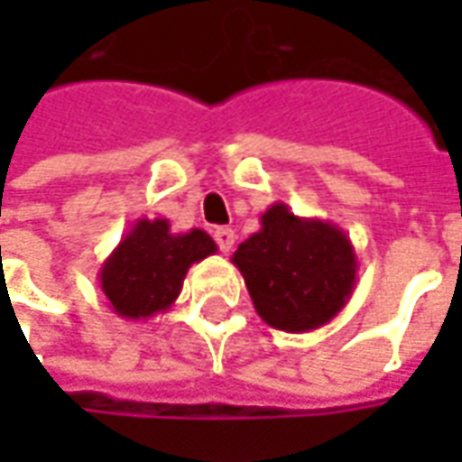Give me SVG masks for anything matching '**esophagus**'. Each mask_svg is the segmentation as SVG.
Returning <instances> with one entry per match:
<instances>
[{"label":"esophagus","mask_w":462,"mask_h":462,"mask_svg":"<svg viewBox=\"0 0 462 462\" xmlns=\"http://www.w3.org/2000/svg\"><path fill=\"white\" fill-rule=\"evenodd\" d=\"M213 239H216V244H218V249H221L223 254H228L231 249H234V241H236V234L231 231V228H216L213 231Z\"/></svg>","instance_id":"1"}]
</instances>
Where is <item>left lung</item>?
Instances as JSON below:
<instances>
[{"instance_id":"8db88e82","label":"left lung","mask_w":462,"mask_h":462,"mask_svg":"<svg viewBox=\"0 0 462 462\" xmlns=\"http://www.w3.org/2000/svg\"><path fill=\"white\" fill-rule=\"evenodd\" d=\"M262 228L241 241L239 267L264 324L303 334L328 324L352 298L357 254L337 223L300 218L285 203L262 213Z\"/></svg>"}]
</instances>
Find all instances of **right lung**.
<instances>
[{
    "label": "right lung",
    "instance_id": "obj_1",
    "mask_svg": "<svg viewBox=\"0 0 462 462\" xmlns=\"http://www.w3.org/2000/svg\"><path fill=\"white\" fill-rule=\"evenodd\" d=\"M216 252V241L203 228L174 234L167 218H138L102 262L99 285L113 313L146 321L169 310L182 291L187 270Z\"/></svg>",
    "mask_w": 462,
    "mask_h": 462
}]
</instances>
